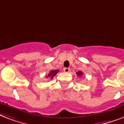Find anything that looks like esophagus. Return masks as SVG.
<instances>
[{"mask_svg": "<svg viewBox=\"0 0 124 124\" xmlns=\"http://www.w3.org/2000/svg\"><path fill=\"white\" fill-rule=\"evenodd\" d=\"M64 71L65 72H69L70 71V69L67 68V67H65V68H64Z\"/></svg>", "mask_w": 124, "mask_h": 124, "instance_id": "1", "label": "esophagus"}]
</instances>
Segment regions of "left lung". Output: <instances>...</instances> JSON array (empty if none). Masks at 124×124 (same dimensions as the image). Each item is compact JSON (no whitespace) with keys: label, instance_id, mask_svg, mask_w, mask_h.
<instances>
[{"label":"left lung","instance_id":"1","mask_svg":"<svg viewBox=\"0 0 124 124\" xmlns=\"http://www.w3.org/2000/svg\"><path fill=\"white\" fill-rule=\"evenodd\" d=\"M76 74H77V76H78V77H81V76H83V72H82V71H78V72H76Z\"/></svg>","mask_w":124,"mask_h":124}]
</instances>
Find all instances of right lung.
Returning a JSON list of instances; mask_svg holds the SVG:
<instances>
[{
	"label": "right lung",
	"mask_w": 124,
	"mask_h": 124,
	"mask_svg": "<svg viewBox=\"0 0 124 124\" xmlns=\"http://www.w3.org/2000/svg\"><path fill=\"white\" fill-rule=\"evenodd\" d=\"M59 72V70H52V71H50V72L48 73V76H46V78H50L51 79H53V77H54V76H55Z\"/></svg>",
	"instance_id": "obj_1"
}]
</instances>
